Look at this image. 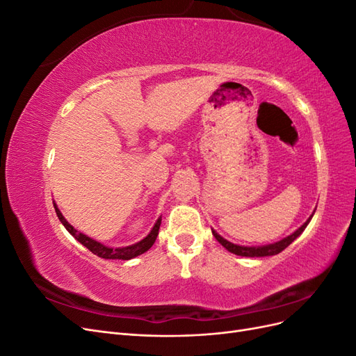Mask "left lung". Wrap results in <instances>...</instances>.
I'll return each instance as SVG.
<instances>
[{
	"mask_svg": "<svg viewBox=\"0 0 356 356\" xmlns=\"http://www.w3.org/2000/svg\"><path fill=\"white\" fill-rule=\"evenodd\" d=\"M314 217V215H312ZM312 217L301 225V227L298 230H296L293 234H289L288 238L279 241L276 243H272V245H266V246H239V245H234V243H230L229 241L222 239L221 236L218 233H215L212 230V234L215 236V239H217L225 250H229L230 252L236 254V255H242V257H267V255H276L279 252H282L286 246H289L291 243H293L298 236L305 232V229L307 227L309 221L312 220Z\"/></svg>",
	"mask_w": 356,
	"mask_h": 356,
	"instance_id": "1",
	"label": "left lung"
}]
</instances>
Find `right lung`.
Instances as JSON below:
<instances>
[{
    "mask_svg": "<svg viewBox=\"0 0 356 356\" xmlns=\"http://www.w3.org/2000/svg\"><path fill=\"white\" fill-rule=\"evenodd\" d=\"M55 211H56V215H58V218L60 220V222L65 225V229L74 236L75 239H77L83 246L88 248V250L90 252H93L95 255H98L101 258H108V260H131V258L138 257V255L144 254L145 251H148L149 248L153 246V243L156 242V238H157V234H159V229H160V222H161V218H159L157 222L154 224L153 230L149 232V234L147 236L145 239H143L141 242H138V243H135L132 246L115 248V250H113V248L104 246L102 243L90 239L89 236H86V234L79 233L77 230H75L72 225L65 218H63V215L60 213V211L58 209L56 204H55Z\"/></svg>",
    "mask_w": 356,
    "mask_h": 356,
    "instance_id": "obj_1",
    "label": "right lung"
}]
</instances>
